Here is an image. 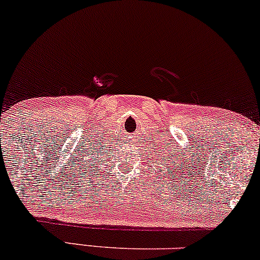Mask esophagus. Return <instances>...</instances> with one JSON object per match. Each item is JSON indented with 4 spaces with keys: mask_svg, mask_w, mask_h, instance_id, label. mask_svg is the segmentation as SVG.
<instances>
[{
    "mask_svg": "<svg viewBox=\"0 0 260 260\" xmlns=\"http://www.w3.org/2000/svg\"><path fill=\"white\" fill-rule=\"evenodd\" d=\"M133 143H134V140H129V141H128V144H129V145H133Z\"/></svg>",
    "mask_w": 260,
    "mask_h": 260,
    "instance_id": "1",
    "label": "esophagus"
}]
</instances>
